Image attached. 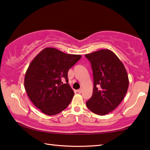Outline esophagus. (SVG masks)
Returning <instances> with one entry per match:
<instances>
[{
    "mask_svg": "<svg viewBox=\"0 0 150 150\" xmlns=\"http://www.w3.org/2000/svg\"><path fill=\"white\" fill-rule=\"evenodd\" d=\"M77 92H78V93H82V88H80V89L78 90Z\"/></svg>",
    "mask_w": 150,
    "mask_h": 150,
    "instance_id": "obj_1",
    "label": "esophagus"
}]
</instances>
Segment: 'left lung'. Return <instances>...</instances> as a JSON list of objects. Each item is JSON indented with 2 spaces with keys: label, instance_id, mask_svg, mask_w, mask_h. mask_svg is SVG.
<instances>
[{
  "label": "left lung",
  "instance_id": "obj_1",
  "mask_svg": "<svg viewBox=\"0 0 150 150\" xmlns=\"http://www.w3.org/2000/svg\"><path fill=\"white\" fill-rule=\"evenodd\" d=\"M91 63L94 77L92 97L86 102L88 108L104 116L118 106L128 89L126 68L112 51L104 49L85 55Z\"/></svg>",
  "mask_w": 150,
  "mask_h": 150
}]
</instances>
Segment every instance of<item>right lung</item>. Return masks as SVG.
Segmentation results:
<instances>
[{
	"mask_svg": "<svg viewBox=\"0 0 150 150\" xmlns=\"http://www.w3.org/2000/svg\"><path fill=\"white\" fill-rule=\"evenodd\" d=\"M80 58L81 55L46 48L30 64L24 77V88L31 102L44 114L56 115L70 104L74 93L68 84V72ZM62 79L66 80V84Z\"/></svg>",
	"mask_w": 150,
	"mask_h": 150,
	"instance_id": "1",
	"label": "right lung"
}]
</instances>
